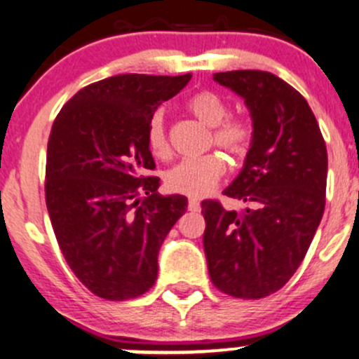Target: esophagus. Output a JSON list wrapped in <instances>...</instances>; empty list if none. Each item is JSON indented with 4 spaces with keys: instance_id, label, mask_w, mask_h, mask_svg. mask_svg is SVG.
Instances as JSON below:
<instances>
[{
    "instance_id": "34e87169",
    "label": "esophagus",
    "mask_w": 359,
    "mask_h": 359,
    "mask_svg": "<svg viewBox=\"0 0 359 359\" xmlns=\"http://www.w3.org/2000/svg\"><path fill=\"white\" fill-rule=\"evenodd\" d=\"M189 211L192 212H199L201 211V203L198 199H189V204H187Z\"/></svg>"
}]
</instances>
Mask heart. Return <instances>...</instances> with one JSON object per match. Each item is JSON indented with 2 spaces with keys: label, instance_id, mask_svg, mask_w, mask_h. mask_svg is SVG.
<instances>
[{
  "label": "heart",
  "instance_id": "1",
  "mask_svg": "<svg viewBox=\"0 0 359 359\" xmlns=\"http://www.w3.org/2000/svg\"><path fill=\"white\" fill-rule=\"evenodd\" d=\"M186 107L203 124L212 128V143L235 156H242L250 144L252 129L245 121L230 119L226 104L212 92H199L187 100ZM147 144L153 156L165 158L170 151L163 114L155 112L148 122ZM224 161L216 153L186 158L165 173V186L175 194L201 198L218 184Z\"/></svg>",
  "mask_w": 359,
  "mask_h": 359
}]
</instances>
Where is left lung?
Instances as JSON below:
<instances>
[{"mask_svg": "<svg viewBox=\"0 0 359 359\" xmlns=\"http://www.w3.org/2000/svg\"><path fill=\"white\" fill-rule=\"evenodd\" d=\"M212 80L243 98L254 131L242 170L223 191L249 206L237 212L203 201L208 271L219 291L255 300L290 281L320 224L325 141L305 98L276 74L238 69Z\"/></svg>", "mask_w": 359, "mask_h": 359, "instance_id": "obj_1", "label": "left lung"}]
</instances>
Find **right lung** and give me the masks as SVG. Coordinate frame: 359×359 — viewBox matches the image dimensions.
I'll return each mask as SVG.
<instances>
[{"mask_svg": "<svg viewBox=\"0 0 359 359\" xmlns=\"http://www.w3.org/2000/svg\"><path fill=\"white\" fill-rule=\"evenodd\" d=\"M192 74H117L85 86L50 129L46 204L59 249L97 297L122 302L155 285L158 250L187 198L158 194L147 128Z\"/></svg>", "mask_w": 359, "mask_h": 359, "instance_id": "obj_1", "label": "right lung"}]
</instances>
